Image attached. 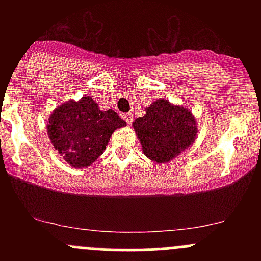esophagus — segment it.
Instances as JSON below:
<instances>
[{
	"mask_svg": "<svg viewBox=\"0 0 261 261\" xmlns=\"http://www.w3.org/2000/svg\"><path fill=\"white\" fill-rule=\"evenodd\" d=\"M124 120L126 121L128 125H131V124H133V121H134V115L131 113H126L124 115Z\"/></svg>",
	"mask_w": 261,
	"mask_h": 261,
	"instance_id": "34e87169",
	"label": "esophagus"
}]
</instances>
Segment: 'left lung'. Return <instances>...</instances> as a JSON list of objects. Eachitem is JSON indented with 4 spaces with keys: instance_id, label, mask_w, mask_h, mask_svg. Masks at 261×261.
Returning a JSON list of instances; mask_svg holds the SVG:
<instances>
[{
    "instance_id": "1",
    "label": "left lung",
    "mask_w": 261,
    "mask_h": 261,
    "mask_svg": "<svg viewBox=\"0 0 261 261\" xmlns=\"http://www.w3.org/2000/svg\"><path fill=\"white\" fill-rule=\"evenodd\" d=\"M145 113L133 122V127L143 154L151 161L168 163L195 142L199 128L188 108L158 99Z\"/></svg>"
}]
</instances>
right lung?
<instances>
[{"label": "right lung", "mask_w": 261, "mask_h": 261, "mask_svg": "<svg viewBox=\"0 0 261 261\" xmlns=\"http://www.w3.org/2000/svg\"><path fill=\"white\" fill-rule=\"evenodd\" d=\"M126 126L113 109L101 112L89 95L55 108L46 125L54 148L73 168H87L103 154L116 128Z\"/></svg>", "instance_id": "1"}]
</instances>
